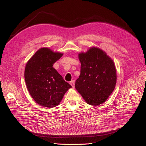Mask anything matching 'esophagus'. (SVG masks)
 Listing matches in <instances>:
<instances>
[{"mask_svg": "<svg viewBox=\"0 0 146 146\" xmlns=\"http://www.w3.org/2000/svg\"><path fill=\"white\" fill-rule=\"evenodd\" d=\"M74 82H75L74 80H72V81H71L70 82V84L73 87H74Z\"/></svg>", "mask_w": 146, "mask_h": 146, "instance_id": "34e87169", "label": "esophagus"}]
</instances>
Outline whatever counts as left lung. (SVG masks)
<instances>
[{
    "label": "left lung",
    "instance_id": "8db88e82",
    "mask_svg": "<svg viewBox=\"0 0 146 146\" xmlns=\"http://www.w3.org/2000/svg\"><path fill=\"white\" fill-rule=\"evenodd\" d=\"M80 75L75 88L90 105L105 102L115 88L117 74L113 60L98 48H91L78 55Z\"/></svg>",
    "mask_w": 146,
    "mask_h": 146
}]
</instances>
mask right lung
<instances>
[{"mask_svg": "<svg viewBox=\"0 0 146 146\" xmlns=\"http://www.w3.org/2000/svg\"><path fill=\"white\" fill-rule=\"evenodd\" d=\"M63 54L47 48L38 50L27 64L25 80L34 100L41 106L58 105L66 92L72 87L53 68Z\"/></svg>", "mask_w": 146, "mask_h": 146, "instance_id": "1", "label": "right lung"}]
</instances>
